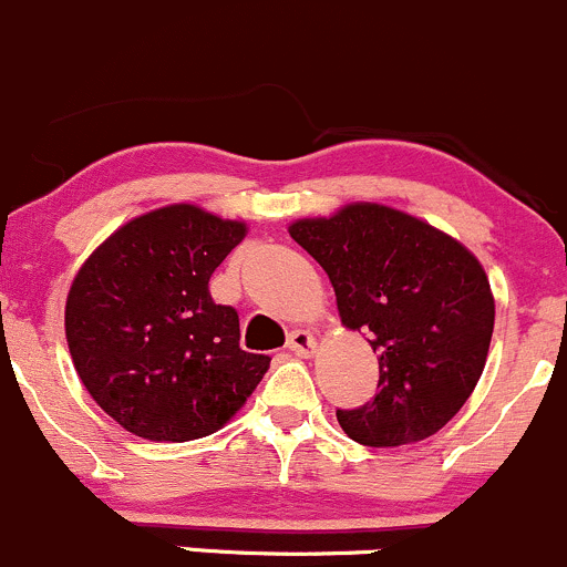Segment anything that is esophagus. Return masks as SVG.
Here are the masks:
<instances>
[{"label": "esophagus", "mask_w": 567, "mask_h": 567, "mask_svg": "<svg viewBox=\"0 0 567 567\" xmlns=\"http://www.w3.org/2000/svg\"><path fill=\"white\" fill-rule=\"evenodd\" d=\"M286 347H289V352H295V355L311 358L313 350H317V339H313L308 330H291L289 339H286Z\"/></svg>", "instance_id": "obj_1"}]
</instances>
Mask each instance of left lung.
I'll list each match as a JSON object with an SVG mask.
<instances>
[{"label": "left lung", "mask_w": 567, "mask_h": 567, "mask_svg": "<svg viewBox=\"0 0 567 567\" xmlns=\"http://www.w3.org/2000/svg\"><path fill=\"white\" fill-rule=\"evenodd\" d=\"M289 234L328 272L341 322L380 352L378 394L336 411L341 430L363 446L439 433L472 396L491 347L496 308L476 256L380 204L297 220Z\"/></svg>", "instance_id": "left-lung-1"}]
</instances>
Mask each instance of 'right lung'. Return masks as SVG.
<instances>
[{"mask_svg":"<svg viewBox=\"0 0 567 567\" xmlns=\"http://www.w3.org/2000/svg\"><path fill=\"white\" fill-rule=\"evenodd\" d=\"M245 223L193 204L140 215L93 250L65 300L74 369L104 413L148 441L204 439L245 405L270 358L239 347L209 278Z\"/></svg>","mask_w":567,"mask_h":567,"instance_id":"add662e5","label":"right lung"}]
</instances>
